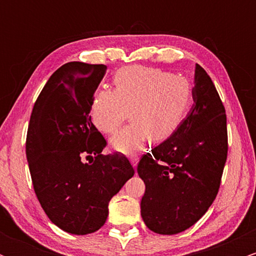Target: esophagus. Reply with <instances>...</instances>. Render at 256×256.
<instances>
[{
	"mask_svg": "<svg viewBox=\"0 0 256 256\" xmlns=\"http://www.w3.org/2000/svg\"><path fill=\"white\" fill-rule=\"evenodd\" d=\"M130 161H131L132 166L136 167V166H137V164H138V161H140V158H138L137 155H132V156L130 158Z\"/></svg>",
	"mask_w": 256,
	"mask_h": 256,
	"instance_id": "1",
	"label": "esophagus"
}]
</instances>
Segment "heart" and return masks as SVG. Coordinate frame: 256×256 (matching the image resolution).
Instances as JSON below:
<instances>
[{"label": "heart", "instance_id": "b5f03b06", "mask_svg": "<svg viewBox=\"0 0 256 256\" xmlns=\"http://www.w3.org/2000/svg\"><path fill=\"white\" fill-rule=\"evenodd\" d=\"M116 89L100 88L94 94L90 114L94 125L112 134L130 108L131 124L110 138V146L122 154H134L149 140L161 142L180 128L194 102L188 78L154 67H122L114 76Z\"/></svg>", "mask_w": 256, "mask_h": 256}]
</instances>
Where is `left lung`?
Returning <instances> with one entry per match:
<instances>
[{"label":"left lung","instance_id":"obj_1","mask_svg":"<svg viewBox=\"0 0 256 256\" xmlns=\"http://www.w3.org/2000/svg\"><path fill=\"white\" fill-rule=\"evenodd\" d=\"M194 104L171 137L146 152L140 216L149 230L176 234L200 220L218 194L228 158L226 114L212 79L196 64Z\"/></svg>","mask_w":256,"mask_h":256}]
</instances>
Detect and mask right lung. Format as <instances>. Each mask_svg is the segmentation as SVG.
Returning a JSON list of instances; mask_svg holds the SVG:
<instances>
[{
    "label": "right lung",
    "instance_id": "1",
    "mask_svg": "<svg viewBox=\"0 0 256 256\" xmlns=\"http://www.w3.org/2000/svg\"><path fill=\"white\" fill-rule=\"evenodd\" d=\"M107 66L68 62L44 85L32 110L26 158L48 218L72 234L98 231L110 198L134 174L125 155H104L106 140L91 122L94 94Z\"/></svg>",
    "mask_w": 256,
    "mask_h": 256
}]
</instances>
